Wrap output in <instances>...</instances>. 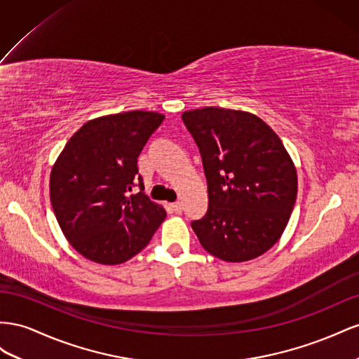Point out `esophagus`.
Masks as SVG:
<instances>
[{
	"label": "esophagus",
	"mask_w": 359,
	"mask_h": 359,
	"mask_svg": "<svg viewBox=\"0 0 359 359\" xmlns=\"http://www.w3.org/2000/svg\"><path fill=\"white\" fill-rule=\"evenodd\" d=\"M171 209H172L174 212H176V213H180L182 209H183V208H182V203H180V201L172 203V204H171Z\"/></svg>",
	"instance_id": "34e87169"
}]
</instances>
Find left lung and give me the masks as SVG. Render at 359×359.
I'll list each match as a JSON object with an SVG mask.
<instances>
[{
    "instance_id": "8db88e82",
    "label": "left lung",
    "mask_w": 359,
    "mask_h": 359,
    "mask_svg": "<svg viewBox=\"0 0 359 359\" xmlns=\"http://www.w3.org/2000/svg\"><path fill=\"white\" fill-rule=\"evenodd\" d=\"M208 179L209 209L192 222L201 247L242 263L271 250L287 227L298 174L283 141L247 111L206 107L182 114Z\"/></svg>"
}]
</instances>
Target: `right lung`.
<instances>
[{
	"mask_svg": "<svg viewBox=\"0 0 359 359\" xmlns=\"http://www.w3.org/2000/svg\"><path fill=\"white\" fill-rule=\"evenodd\" d=\"M165 116L128 111L84 123L61 150L49 196L65 238L83 257L120 264L147 247L167 212L149 200L137 158ZM140 182L142 192H127Z\"/></svg>",
	"mask_w": 359,
	"mask_h": 359,
	"instance_id": "add662e5",
	"label": "right lung"
}]
</instances>
